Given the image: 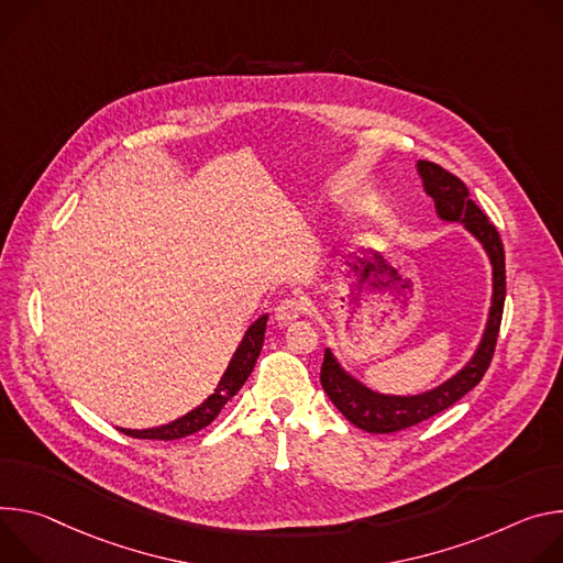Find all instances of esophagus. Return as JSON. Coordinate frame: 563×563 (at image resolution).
Returning a JSON list of instances; mask_svg holds the SVG:
<instances>
[{"mask_svg":"<svg viewBox=\"0 0 563 563\" xmlns=\"http://www.w3.org/2000/svg\"><path fill=\"white\" fill-rule=\"evenodd\" d=\"M301 310H303V303H301L299 299H295V297H288V299H284V301L275 308V320H277L279 324H292L295 320H299Z\"/></svg>","mask_w":563,"mask_h":563,"instance_id":"1","label":"esophagus"}]
</instances>
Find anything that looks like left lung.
Listing matches in <instances>:
<instances>
[{"label":"left lung","instance_id":"1","mask_svg":"<svg viewBox=\"0 0 563 563\" xmlns=\"http://www.w3.org/2000/svg\"><path fill=\"white\" fill-rule=\"evenodd\" d=\"M416 172L422 180V190L433 199L435 214L445 223H461L483 247L492 268V297L487 322L483 335L472 353V357L454 373L452 378L443 380L420 394H383L366 387L357 380L351 371L342 366L335 353L327 346L324 364L320 373V383L331 398V402L342 411V416L355 427L368 433H394L407 427H413L435 413L445 411L459 402L467 391H472L492 362L498 327L504 318L506 301V253L504 243L498 239L496 228L487 221L481 208L472 201L470 190L461 178L443 169L441 165L429 161H416Z\"/></svg>","mask_w":563,"mask_h":563}]
</instances>
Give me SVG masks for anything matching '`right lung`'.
<instances>
[{"instance_id":"1","label":"right lung","mask_w":563,"mask_h":563,"mask_svg":"<svg viewBox=\"0 0 563 563\" xmlns=\"http://www.w3.org/2000/svg\"><path fill=\"white\" fill-rule=\"evenodd\" d=\"M266 322L268 316L257 318L253 324L247 327V331L243 333L239 346L234 349L221 380L217 383L214 394H210L199 407H195L192 411L183 413L180 418L158 424V427H147V429H124L118 427L122 433L134 435V439H150V441H176V439H185V435L197 433L203 427H208L219 411L223 409V405L243 387V383L247 380L250 373H253V366L262 353L264 346V333H266Z\"/></svg>"}]
</instances>
